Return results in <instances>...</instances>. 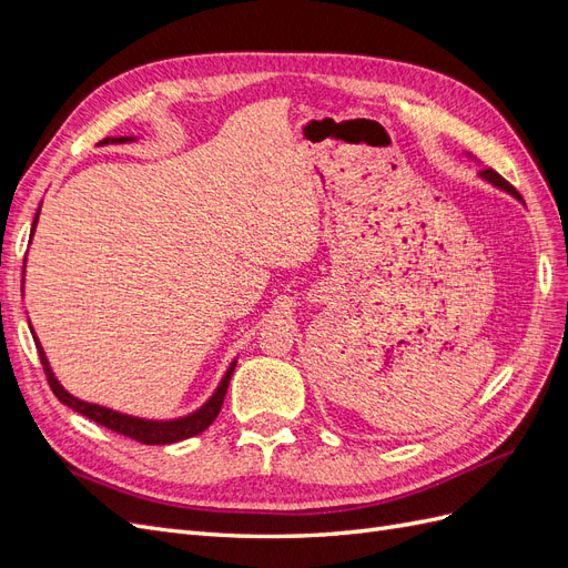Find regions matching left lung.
I'll return each mask as SVG.
<instances>
[{
	"label": "left lung",
	"mask_w": 568,
	"mask_h": 568,
	"mask_svg": "<svg viewBox=\"0 0 568 568\" xmlns=\"http://www.w3.org/2000/svg\"><path fill=\"white\" fill-rule=\"evenodd\" d=\"M480 178H484V180H488L490 184H495V186H500V189H505V192H509V194H514V196H517V199H521L519 196V192H517V189H514L503 175H497L495 173V170L493 168H486V170H480Z\"/></svg>",
	"instance_id": "obj_1"
}]
</instances>
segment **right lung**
<instances>
[{
    "label": "right lung",
    "instance_id": "1",
    "mask_svg": "<svg viewBox=\"0 0 568 568\" xmlns=\"http://www.w3.org/2000/svg\"><path fill=\"white\" fill-rule=\"evenodd\" d=\"M109 142H132V136H113V140H104L99 144H109ZM40 215V211H38ZM38 215H36V222H32V232H36V225H38ZM32 338H36V346H38V353H40V363L44 367V374H47V382L51 386V390H54L57 398L68 405L71 409L80 412L82 417H88L101 426L111 428V432L120 434V436H128L136 443H144V445H168V443H178V440H184V438H192V436H199L201 432H205L209 428L215 417L220 415V407H222V400H225V393H227V386H230V379H232V372L236 367V359L230 365L227 374L222 376L220 386L215 388V393L211 395V400L205 403L203 407H199L196 412H192V415H186L182 419H170V422H153V419H140V417H130V415H120V412L115 409H109V407H101V405H94V403H84L80 398H75V395L68 393L59 382L54 372H51L49 363H47V355L40 346V341L36 336V332H32Z\"/></svg>",
    "mask_w": 568,
    "mask_h": 568
}]
</instances>
